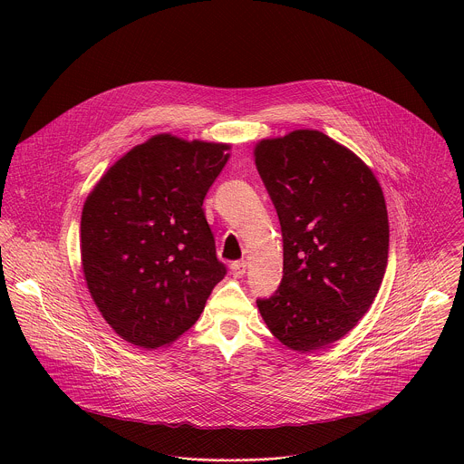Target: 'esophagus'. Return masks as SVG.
I'll return each instance as SVG.
<instances>
[{
  "mask_svg": "<svg viewBox=\"0 0 464 464\" xmlns=\"http://www.w3.org/2000/svg\"><path fill=\"white\" fill-rule=\"evenodd\" d=\"M246 267H248V265L245 261H236V263H232V266H230V273H232L234 278H241V276H245Z\"/></svg>",
  "mask_w": 464,
  "mask_h": 464,
  "instance_id": "obj_1",
  "label": "esophagus"
}]
</instances>
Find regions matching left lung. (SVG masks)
Segmentation results:
<instances>
[{
  "label": "left lung",
  "instance_id": "obj_1",
  "mask_svg": "<svg viewBox=\"0 0 464 464\" xmlns=\"http://www.w3.org/2000/svg\"><path fill=\"white\" fill-rule=\"evenodd\" d=\"M256 166L284 241V275L257 307L271 334L296 352L352 331L382 284L390 223L372 169L318 130L263 139Z\"/></svg>",
  "mask_w": 464,
  "mask_h": 464
}]
</instances>
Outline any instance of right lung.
<instances>
[{"instance_id":"1","label":"right lung","mask_w":464,"mask_h":464,"mask_svg":"<svg viewBox=\"0 0 464 464\" xmlns=\"http://www.w3.org/2000/svg\"><path fill=\"white\" fill-rule=\"evenodd\" d=\"M223 142L159 133L123 155L83 203L89 293L125 341L151 350L189 331L227 267L203 198L228 160Z\"/></svg>"}]
</instances>
